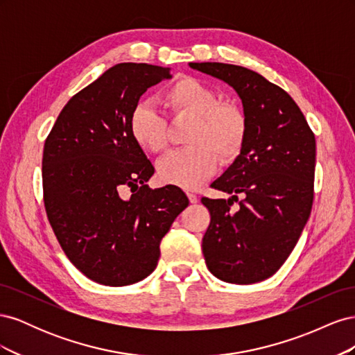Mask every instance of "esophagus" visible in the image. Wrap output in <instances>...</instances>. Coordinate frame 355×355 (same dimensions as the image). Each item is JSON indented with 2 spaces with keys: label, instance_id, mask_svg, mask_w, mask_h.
Listing matches in <instances>:
<instances>
[{
  "label": "esophagus",
  "instance_id": "34e87169",
  "mask_svg": "<svg viewBox=\"0 0 355 355\" xmlns=\"http://www.w3.org/2000/svg\"><path fill=\"white\" fill-rule=\"evenodd\" d=\"M188 198H189V201H191L192 204L198 202V197H197L196 194H192V192H188Z\"/></svg>",
  "mask_w": 355,
  "mask_h": 355
}]
</instances>
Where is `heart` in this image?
I'll list each match as a JSON object with an SVG mask.
<instances>
[{"instance_id":"obj_1","label":"heart","mask_w":355,"mask_h":355,"mask_svg":"<svg viewBox=\"0 0 355 355\" xmlns=\"http://www.w3.org/2000/svg\"><path fill=\"white\" fill-rule=\"evenodd\" d=\"M161 101L175 115L194 116L187 136V148L161 158L158 179L167 185L196 189L218 166V157L228 164L241 153L247 121L243 111L223 103L218 92L194 77H182L164 90ZM133 141L148 153H161L167 146V121L154 105L137 103L128 120Z\"/></svg>"}]
</instances>
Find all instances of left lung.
Returning <instances> with one entry per match:
<instances>
[{
	"instance_id": "obj_1",
	"label": "left lung",
	"mask_w": 355,
	"mask_h": 355,
	"mask_svg": "<svg viewBox=\"0 0 355 355\" xmlns=\"http://www.w3.org/2000/svg\"><path fill=\"white\" fill-rule=\"evenodd\" d=\"M235 90L247 135L240 155L211 187L228 200L202 198L210 225L202 237L209 271L252 284L274 275L302 234L314 198L315 137L296 102L261 73L219 62L189 63ZM241 195L239 209H230Z\"/></svg>"
}]
</instances>
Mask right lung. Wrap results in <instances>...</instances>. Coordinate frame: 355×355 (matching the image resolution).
Here are the masks:
<instances>
[{"label":"right lung","instance_id":"right-lung-1","mask_svg":"<svg viewBox=\"0 0 355 355\" xmlns=\"http://www.w3.org/2000/svg\"><path fill=\"white\" fill-rule=\"evenodd\" d=\"M168 68L118 63L71 98L44 144L47 218L68 259L90 280L128 286L158 263L159 243L189 200L180 188H148L154 166L130 136L141 96ZM130 187L132 196L124 199Z\"/></svg>","mask_w":355,"mask_h":355}]
</instances>
